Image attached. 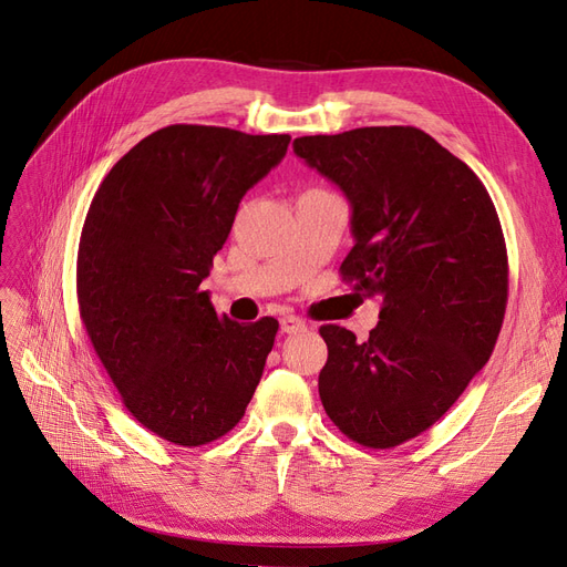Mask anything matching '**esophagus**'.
I'll list each match as a JSON object with an SVG mask.
<instances>
[{"label": "esophagus", "mask_w": 567, "mask_h": 567, "mask_svg": "<svg viewBox=\"0 0 567 567\" xmlns=\"http://www.w3.org/2000/svg\"><path fill=\"white\" fill-rule=\"evenodd\" d=\"M305 329H307V323L296 315H286L281 319V331L284 333H298V331H305Z\"/></svg>", "instance_id": "34e87169"}]
</instances>
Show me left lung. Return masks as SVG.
I'll use <instances>...</instances> for the list:
<instances>
[{"mask_svg":"<svg viewBox=\"0 0 567 567\" xmlns=\"http://www.w3.org/2000/svg\"><path fill=\"white\" fill-rule=\"evenodd\" d=\"M293 151L350 200L342 281L383 298L364 342L319 329L321 404L350 440L398 447L447 414L496 346L508 300L499 215L473 169L419 127L298 136Z\"/></svg>","mask_w":567,"mask_h":567,"instance_id":"8db88e82","label":"left lung"}]
</instances>
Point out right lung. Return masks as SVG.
I'll return each instance as SVG.
<instances>
[{
  "label": "right lung",
  "instance_id": "right-lung-1",
  "mask_svg": "<svg viewBox=\"0 0 567 567\" xmlns=\"http://www.w3.org/2000/svg\"><path fill=\"white\" fill-rule=\"evenodd\" d=\"M288 134L169 125L99 184L78 250L80 319L130 414L200 447L244 419L279 321L219 317L200 281L238 203L286 156Z\"/></svg>",
  "mask_w": 567,
  "mask_h": 567
}]
</instances>
